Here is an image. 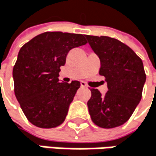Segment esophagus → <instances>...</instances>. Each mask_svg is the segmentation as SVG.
I'll use <instances>...</instances> for the list:
<instances>
[{"instance_id": "1", "label": "esophagus", "mask_w": 156, "mask_h": 156, "mask_svg": "<svg viewBox=\"0 0 156 156\" xmlns=\"http://www.w3.org/2000/svg\"><path fill=\"white\" fill-rule=\"evenodd\" d=\"M80 85H81L82 88H87V85H86V83H85L84 81H81V82H80Z\"/></svg>"}]
</instances>
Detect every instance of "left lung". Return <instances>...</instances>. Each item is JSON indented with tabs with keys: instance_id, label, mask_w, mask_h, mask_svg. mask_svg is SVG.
Returning <instances> with one entry per match:
<instances>
[{
	"instance_id": "1",
	"label": "left lung",
	"mask_w": 156,
	"mask_h": 156,
	"mask_svg": "<svg viewBox=\"0 0 156 156\" xmlns=\"http://www.w3.org/2000/svg\"><path fill=\"white\" fill-rule=\"evenodd\" d=\"M86 39L100 58L99 74L105 77L108 88L105 95L90 89V118L103 129L119 127L129 119L141 99L146 80L142 61L129 46L114 38L86 35Z\"/></svg>"
}]
</instances>
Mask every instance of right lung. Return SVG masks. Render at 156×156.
Listing matches in <instances>:
<instances>
[{"label":"right lung","instance_id":"add662e5","mask_svg":"<svg viewBox=\"0 0 156 156\" xmlns=\"http://www.w3.org/2000/svg\"><path fill=\"white\" fill-rule=\"evenodd\" d=\"M86 43L82 34L48 31L20 49L13 69L15 94L31 124L51 129L65 121L80 83L60 82V67L71 49Z\"/></svg>","mask_w":156,"mask_h":156}]
</instances>
